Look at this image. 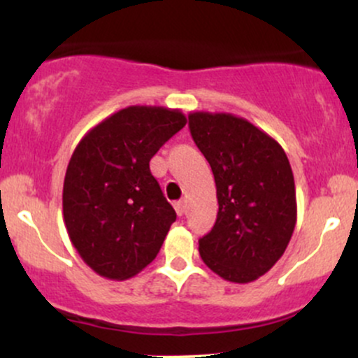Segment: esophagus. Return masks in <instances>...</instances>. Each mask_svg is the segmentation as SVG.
Instances as JSON below:
<instances>
[{
  "label": "esophagus",
  "mask_w": 358,
  "mask_h": 358,
  "mask_svg": "<svg viewBox=\"0 0 358 358\" xmlns=\"http://www.w3.org/2000/svg\"><path fill=\"white\" fill-rule=\"evenodd\" d=\"M187 208H188L187 207V200H180V202H175V210L180 217L187 213Z\"/></svg>",
  "instance_id": "1"
}]
</instances>
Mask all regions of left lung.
<instances>
[{
    "mask_svg": "<svg viewBox=\"0 0 358 358\" xmlns=\"http://www.w3.org/2000/svg\"><path fill=\"white\" fill-rule=\"evenodd\" d=\"M188 126L217 187L215 225L200 257L231 282L256 281L281 259L296 225V188L282 146L231 113L193 110Z\"/></svg>",
    "mask_w": 358,
    "mask_h": 358,
    "instance_id": "1",
    "label": "left lung"
}]
</instances>
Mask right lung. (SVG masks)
Here are the masks:
<instances>
[{
    "label": "right lung",
    "instance_id": "right-lung-1",
    "mask_svg": "<svg viewBox=\"0 0 358 358\" xmlns=\"http://www.w3.org/2000/svg\"><path fill=\"white\" fill-rule=\"evenodd\" d=\"M185 124L180 109L129 106L89 129L73 150L64 222L82 261L99 276H136L162 249L176 213L150 159Z\"/></svg>",
    "mask_w": 358,
    "mask_h": 358
}]
</instances>
